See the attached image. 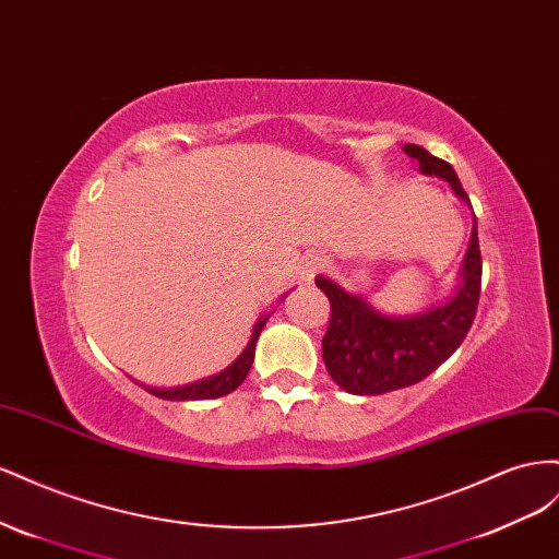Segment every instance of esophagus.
Masks as SVG:
<instances>
[{
    "mask_svg": "<svg viewBox=\"0 0 559 559\" xmlns=\"http://www.w3.org/2000/svg\"><path fill=\"white\" fill-rule=\"evenodd\" d=\"M325 266V260L323 258H318V254H311V258L301 264V269H299V278H301V283H311L313 281V276L318 274V271H321Z\"/></svg>",
    "mask_w": 559,
    "mask_h": 559,
    "instance_id": "34e87169",
    "label": "esophagus"
}]
</instances>
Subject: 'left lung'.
Wrapping results in <instances>:
<instances>
[{
	"mask_svg": "<svg viewBox=\"0 0 559 559\" xmlns=\"http://www.w3.org/2000/svg\"><path fill=\"white\" fill-rule=\"evenodd\" d=\"M403 152L417 158L421 173L444 178L454 194L468 205L454 168L419 145ZM483 258L477 222L461 266V285L448 305L409 318L377 313L368 301L344 293L337 283L316 276V285L330 299V323L323 337V360L330 377L356 395H381L417 384L448 360L466 340L480 299Z\"/></svg>",
	"mask_w": 559,
	"mask_h": 559,
	"instance_id": "8db88e82",
	"label": "left lung"
}]
</instances>
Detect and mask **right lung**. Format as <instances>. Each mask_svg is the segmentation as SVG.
<instances>
[{"mask_svg":"<svg viewBox=\"0 0 559 559\" xmlns=\"http://www.w3.org/2000/svg\"><path fill=\"white\" fill-rule=\"evenodd\" d=\"M264 323H266V316H262L260 321L254 323L252 337H250L246 350L229 365L225 372L194 381V384L178 386V389H147V391L154 393L156 397H164V401H205V397H219V395H227V393L236 391L243 384L246 374L250 372V365L254 360V344H258V337H260Z\"/></svg>","mask_w":559,"mask_h":559,"instance_id":"obj_1","label":"right lung"}]
</instances>
